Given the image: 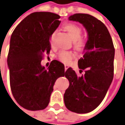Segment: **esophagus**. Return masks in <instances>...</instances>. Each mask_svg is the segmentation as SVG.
Returning a JSON list of instances; mask_svg holds the SVG:
<instances>
[{
  "label": "esophagus",
  "instance_id": "obj_1",
  "mask_svg": "<svg viewBox=\"0 0 125 125\" xmlns=\"http://www.w3.org/2000/svg\"><path fill=\"white\" fill-rule=\"evenodd\" d=\"M64 67H65V70H67V69L69 68V66H68V65H65V66H64Z\"/></svg>",
  "mask_w": 125,
  "mask_h": 125
}]
</instances>
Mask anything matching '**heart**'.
Here are the masks:
<instances>
[{"label": "heart", "mask_w": 125, "mask_h": 125, "mask_svg": "<svg viewBox=\"0 0 125 125\" xmlns=\"http://www.w3.org/2000/svg\"><path fill=\"white\" fill-rule=\"evenodd\" d=\"M63 29L69 35L72 40L74 41V47L78 51H83L87 46V40L81 35L82 29L79 25L74 23H68L63 25ZM55 33L51 36V41H52ZM74 55L73 52L66 51L59 52L58 55V59L61 62L64 63H68L74 59Z\"/></svg>", "instance_id": "heart-1"}]
</instances>
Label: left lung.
<instances>
[{
    "label": "left lung",
    "instance_id": "1",
    "mask_svg": "<svg viewBox=\"0 0 125 125\" xmlns=\"http://www.w3.org/2000/svg\"><path fill=\"white\" fill-rule=\"evenodd\" d=\"M68 19L83 25L88 40L78 61L84 74L78 77L71 68L65 73L70 84L63 95L64 103L71 112L85 114L101 104L112 82L115 50L109 31L101 20L85 13H75Z\"/></svg>",
    "mask_w": 125,
    "mask_h": 125
}]
</instances>
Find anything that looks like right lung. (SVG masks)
<instances>
[{
  "mask_svg": "<svg viewBox=\"0 0 125 125\" xmlns=\"http://www.w3.org/2000/svg\"><path fill=\"white\" fill-rule=\"evenodd\" d=\"M60 16L51 12H34L16 27L10 40L7 64L14 98L31 111L48 106L55 81L65 75L64 65L52 61L47 69L41 65L44 53L51 51V36L59 27Z\"/></svg>",
  "mask_w": 125,
  "mask_h": 125,
  "instance_id": "add662e5",
  "label": "right lung"
}]
</instances>
